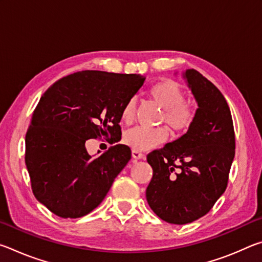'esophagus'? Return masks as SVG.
<instances>
[{
    "mask_svg": "<svg viewBox=\"0 0 262 262\" xmlns=\"http://www.w3.org/2000/svg\"><path fill=\"white\" fill-rule=\"evenodd\" d=\"M132 155H133V157H134L135 159H142V158H144V154L139 151V150H133Z\"/></svg>",
    "mask_w": 262,
    "mask_h": 262,
    "instance_id": "34e87169",
    "label": "esophagus"
}]
</instances>
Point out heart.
<instances>
[{
    "label": "heart",
    "mask_w": 262,
    "mask_h": 262,
    "mask_svg": "<svg viewBox=\"0 0 262 262\" xmlns=\"http://www.w3.org/2000/svg\"><path fill=\"white\" fill-rule=\"evenodd\" d=\"M151 98L164 108L161 120L165 121L173 133H184L192 126L195 118V111L188 103H185L183 88L171 79L158 82L149 91ZM136 98L128 99L121 110L123 122L130 123L135 115ZM168 134L164 127L137 126L126 132L123 141L132 149L145 151L167 140Z\"/></svg>",
    "instance_id": "heart-1"
}]
</instances>
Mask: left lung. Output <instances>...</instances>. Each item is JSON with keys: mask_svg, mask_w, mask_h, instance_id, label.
Here are the masks:
<instances>
[{"mask_svg": "<svg viewBox=\"0 0 262 262\" xmlns=\"http://www.w3.org/2000/svg\"><path fill=\"white\" fill-rule=\"evenodd\" d=\"M184 78L199 106L194 121L178 140L148 155L154 172L145 192L159 219L179 225L205 216L224 193L236 148L224 96L195 69Z\"/></svg>", "mask_w": 262, "mask_h": 262, "instance_id": "obj_1", "label": "left lung"}]
</instances>
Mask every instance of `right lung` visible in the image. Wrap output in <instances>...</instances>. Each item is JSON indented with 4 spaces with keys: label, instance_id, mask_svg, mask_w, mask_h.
<instances>
[{
    "label": "right lung",
    "instance_id": "obj_1",
    "mask_svg": "<svg viewBox=\"0 0 262 262\" xmlns=\"http://www.w3.org/2000/svg\"><path fill=\"white\" fill-rule=\"evenodd\" d=\"M144 79L83 70L62 77L41 96L26 132L25 164L35 199L53 214L78 219L104 200L129 162L130 148L115 144L94 158L85 142L121 140V110Z\"/></svg>",
    "mask_w": 262,
    "mask_h": 262
}]
</instances>
